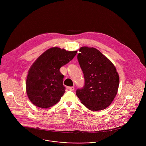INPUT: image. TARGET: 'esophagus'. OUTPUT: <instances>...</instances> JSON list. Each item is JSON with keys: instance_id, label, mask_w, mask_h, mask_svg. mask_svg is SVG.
I'll return each mask as SVG.
<instances>
[{"instance_id": "esophagus-1", "label": "esophagus", "mask_w": 146, "mask_h": 146, "mask_svg": "<svg viewBox=\"0 0 146 146\" xmlns=\"http://www.w3.org/2000/svg\"><path fill=\"white\" fill-rule=\"evenodd\" d=\"M74 86H71V87H69V90L70 91H74Z\"/></svg>"}]
</instances>
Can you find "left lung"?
<instances>
[{
	"label": "left lung",
	"instance_id": "8db88e82",
	"mask_svg": "<svg viewBox=\"0 0 146 146\" xmlns=\"http://www.w3.org/2000/svg\"><path fill=\"white\" fill-rule=\"evenodd\" d=\"M78 60L83 72L85 85L76 94L89 110L98 111L108 107L116 97L119 75L116 67L100 50L82 46Z\"/></svg>",
	"mask_w": 146,
	"mask_h": 146
}]
</instances>
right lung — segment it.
I'll list each match as a JSON object with an SVG mask.
<instances>
[{
  "label": "right lung",
  "mask_w": 146,
  "mask_h": 146,
  "mask_svg": "<svg viewBox=\"0 0 146 146\" xmlns=\"http://www.w3.org/2000/svg\"><path fill=\"white\" fill-rule=\"evenodd\" d=\"M78 51L52 47L42 54L30 67L26 82L29 99L34 105L48 108L57 104L65 92L60 68L71 61Z\"/></svg>",
  "instance_id": "right-lung-1"
}]
</instances>
